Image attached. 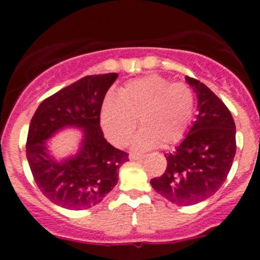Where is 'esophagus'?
Segmentation results:
<instances>
[{
    "mask_svg": "<svg viewBox=\"0 0 260 260\" xmlns=\"http://www.w3.org/2000/svg\"><path fill=\"white\" fill-rule=\"evenodd\" d=\"M143 157H145V154H136V153L129 154V159H132V161H136V159H142Z\"/></svg>",
    "mask_w": 260,
    "mask_h": 260,
    "instance_id": "esophagus-1",
    "label": "esophagus"
}]
</instances>
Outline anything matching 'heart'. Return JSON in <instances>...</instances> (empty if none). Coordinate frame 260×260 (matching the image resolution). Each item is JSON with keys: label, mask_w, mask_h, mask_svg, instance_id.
<instances>
[{"label": "heart", "mask_w": 260, "mask_h": 260, "mask_svg": "<svg viewBox=\"0 0 260 260\" xmlns=\"http://www.w3.org/2000/svg\"><path fill=\"white\" fill-rule=\"evenodd\" d=\"M193 108L195 96L187 84L148 75L128 81L117 96H107L101 122L109 142L120 147L128 142L138 119L142 129L133 140V146L146 149L182 140L192 120Z\"/></svg>", "instance_id": "b5f03b06"}]
</instances>
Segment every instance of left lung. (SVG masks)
<instances>
[{"label": "left lung", "mask_w": 260, "mask_h": 260, "mask_svg": "<svg viewBox=\"0 0 260 260\" xmlns=\"http://www.w3.org/2000/svg\"><path fill=\"white\" fill-rule=\"evenodd\" d=\"M198 98L196 119L175 152L166 154L167 169L151 180L154 191L176 205H193L214 195L232 169L237 151L232 113L199 80L186 77Z\"/></svg>", "instance_id": "left-lung-1"}]
</instances>
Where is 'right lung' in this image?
<instances>
[{"label": "right lung", "instance_id": "obj_1", "mask_svg": "<svg viewBox=\"0 0 260 260\" xmlns=\"http://www.w3.org/2000/svg\"><path fill=\"white\" fill-rule=\"evenodd\" d=\"M117 78V73L81 78L46 98L31 119L26 157L36 185L55 205L93 208L117 185L128 153L107 142L101 128L102 104ZM68 126L82 129L81 147L57 161L49 154L47 140Z\"/></svg>", "mask_w": 260, "mask_h": 260}]
</instances>
